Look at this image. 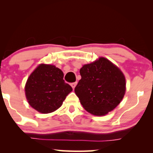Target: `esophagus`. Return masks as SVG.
Instances as JSON below:
<instances>
[{"label":"esophagus","instance_id":"1","mask_svg":"<svg viewBox=\"0 0 153 153\" xmlns=\"http://www.w3.org/2000/svg\"><path fill=\"white\" fill-rule=\"evenodd\" d=\"M76 85H77V82H73V83H71V86H72V88H73V89L75 88V86H76Z\"/></svg>","mask_w":153,"mask_h":153}]
</instances>
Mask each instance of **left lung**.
I'll return each instance as SVG.
<instances>
[{"label": "left lung", "instance_id": "8db88e82", "mask_svg": "<svg viewBox=\"0 0 153 153\" xmlns=\"http://www.w3.org/2000/svg\"><path fill=\"white\" fill-rule=\"evenodd\" d=\"M75 93L82 107L96 116L106 115L120 103L126 91L125 77L104 57L84 65Z\"/></svg>", "mask_w": 153, "mask_h": 153}]
</instances>
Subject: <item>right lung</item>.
Wrapping results in <instances>:
<instances>
[{
	"label": "right lung",
	"mask_w": 153,
	"mask_h": 153,
	"mask_svg": "<svg viewBox=\"0 0 153 153\" xmlns=\"http://www.w3.org/2000/svg\"><path fill=\"white\" fill-rule=\"evenodd\" d=\"M62 71L54 65L40 64L29 75L25 94L29 105L42 114L53 112L62 106L73 91L63 80Z\"/></svg>",
	"instance_id": "obj_1"
}]
</instances>
